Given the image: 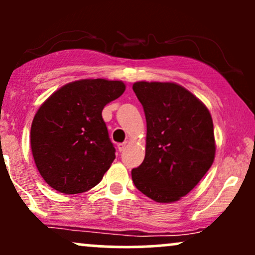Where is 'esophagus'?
<instances>
[{
  "label": "esophagus",
  "mask_w": 255,
  "mask_h": 255,
  "mask_svg": "<svg viewBox=\"0 0 255 255\" xmlns=\"http://www.w3.org/2000/svg\"><path fill=\"white\" fill-rule=\"evenodd\" d=\"M126 147H127V142H122V144L118 145V148L120 152H124L126 150Z\"/></svg>",
  "instance_id": "esophagus-1"
}]
</instances>
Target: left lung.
<instances>
[{
    "label": "left lung",
    "mask_w": 255,
    "mask_h": 255,
    "mask_svg": "<svg viewBox=\"0 0 255 255\" xmlns=\"http://www.w3.org/2000/svg\"><path fill=\"white\" fill-rule=\"evenodd\" d=\"M133 91L146 118L145 159L131 170L142 194L157 203H175L194 188L216 154L211 114L181 85L137 81Z\"/></svg>",
    "instance_id": "obj_1"
}]
</instances>
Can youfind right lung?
Masks as SVG:
<instances>
[{
    "label": "right lung",
    "instance_id": "1",
    "mask_svg": "<svg viewBox=\"0 0 255 255\" xmlns=\"http://www.w3.org/2000/svg\"><path fill=\"white\" fill-rule=\"evenodd\" d=\"M125 90L119 80L81 79L40 105L31 126V150L51 188L78 194L101 182L115 159L102 110Z\"/></svg>",
    "mask_w": 255,
    "mask_h": 255
}]
</instances>
